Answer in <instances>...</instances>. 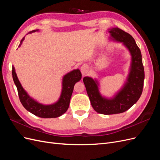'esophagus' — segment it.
I'll return each instance as SVG.
<instances>
[{
    "label": "esophagus",
    "mask_w": 160,
    "mask_h": 160,
    "mask_svg": "<svg viewBox=\"0 0 160 160\" xmlns=\"http://www.w3.org/2000/svg\"><path fill=\"white\" fill-rule=\"evenodd\" d=\"M89 68H88V66L86 65H83L81 67V73L83 74V75H85V74H87V72H88Z\"/></svg>",
    "instance_id": "esophagus-1"
}]
</instances>
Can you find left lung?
Returning a JSON list of instances; mask_svg holds the SVG:
<instances>
[{
    "label": "left lung",
    "mask_w": 160,
    "mask_h": 160,
    "mask_svg": "<svg viewBox=\"0 0 160 160\" xmlns=\"http://www.w3.org/2000/svg\"><path fill=\"white\" fill-rule=\"evenodd\" d=\"M108 32L111 40L122 43L127 48L132 59L126 81L111 98L101 94L99 83L96 79L90 77L83 78L92 107L98 113L104 115L123 113L132 108L142 93L145 77L142 53L133 37L118 27L109 28Z\"/></svg>",
    "instance_id": "8db88e82"
}]
</instances>
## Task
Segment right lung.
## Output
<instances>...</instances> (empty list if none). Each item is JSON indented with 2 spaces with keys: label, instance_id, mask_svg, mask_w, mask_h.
<instances>
[{
  "label": "right lung",
  "instance_id": "right-lung-1",
  "mask_svg": "<svg viewBox=\"0 0 160 160\" xmlns=\"http://www.w3.org/2000/svg\"><path fill=\"white\" fill-rule=\"evenodd\" d=\"M38 31H39L38 29L33 30L29 32V33ZM24 39L25 37L21 41L18 47H21ZM12 75L14 83L17 88L19 99L23 107L31 113L42 118H55L60 117L65 113L69 108L74 85L81 79V71L78 69L67 72L62 77V90L59 99L52 104L44 105L38 103V101L32 98L24 89L18 79L14 66L12 67Z\"/></svg>",
  "mask_w": 160,
  "mask_h": 160
}]
</instances>
